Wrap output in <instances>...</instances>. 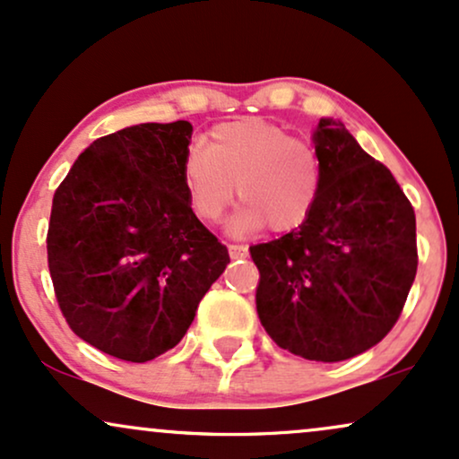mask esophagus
I'll list each match as a JSON object with an SVG mask.
<instances>
[{
  "instance_id": "1",
  "label": "esophagus",
  "mask_w": 459,
  "mask_h": 459,
  "mask_svg": "<svg viewBox=\"0 0 459 459\" xmlns=\"http://www.w3.org/2000/svg\"><path fill=\"white\" fill-rule=\"evenodd\" d=\"M228 251L231 260H242V257L249 255V249L245 245H228Z\"/></svg>"
}]
</instances>
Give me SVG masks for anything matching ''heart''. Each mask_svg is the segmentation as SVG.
Segmentation results:
<instances>
[{
    "mask_svg": "<svg viewBox=\"0 0 459 459\" xmlns=\"http://www.w3.org/2000/svg\"><path fill=\"white\" fill-rule=\"evenodd\" d=\"M182 182L188 206L204 223L223 217L238 191L245 206L231 219L236 234L300 228L309 219L322 188L317 150L266 120L219 124L210 145L193 142L182 156Z\"/></svg>",
    "mask_w": 459,
    "mask_h": 459,
    "instance_id": "heart-1",
    "label": "heart"
}]
</instances>
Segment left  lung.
I'll list each match as a JSON object with an SVG mask.
<instances>
[{
    "label": "left lung",
    "instance_id": "left-lung-1",
    "mask_svg": "<svg viewBox=\"0 0 459 459\" xmlns=\"http://www.w3.org/2000/svg\"><path fill=\"white\" fill-rule=\"evenodd\" d=\"M314 143L322 188L309 219L249 251L260 271L257 316L273 342L337 363L400 320L417 274V219L391 171L342 122L322 117Z\"/></svg>",
    "mask_w": 459,
    "mask_h": 459
}]
</instances>
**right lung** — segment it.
Listing matches in <instances>:
<instances>
[{
    "label": "right lung",
    "mask_w": 459,
    "mask_h": 459,
    "mask_svg": "<svg viewBox=\"0 0 459 459\" xmlns=\"http://www.w3.org/2000/svg\"><path fill=\"white\" fill-rule=\"evenodd\" d=\"M191 122L137 124L85 148L53 195L47 257L68 326L145 363L178 346L230 264L182 182Z\"/></svg>",
    "instance_id": "right-lung-1"
}]
</instances>
